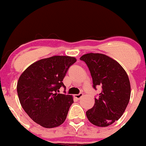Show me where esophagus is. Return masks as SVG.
<instances>
[{"instance_id":"obj_1","label":"esophagus","mask_w":146,"mask_h":146,"mask_svg":"<svg viewBox=\"0 0 146 146\" xmlns=\"http://www.w3.org/2000/svg\"><path fill=\"white\" fill-rule=\"evenodd\" d=\"M83 93H79V94L74 95V97L77 99H80L82 97H83Z\"/></svg>"}]
</instances>
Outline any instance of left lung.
Masks as SVG:
<instances>
[{
  "instance_id": "1",
  "label": "left lung",
  "mask_w": 146,
  "mask_h": 146,
  "mask_svg": "<svg viewBox=\"0 0 146 146\" xmlns=\"http://www.w3.org/2000/svg\"><path fill=\"white\" fill-rule=\"evenodd\" d=\"M88 67L93 88L102 87L86 116L92 124L106 127L118 121L125 112L131 98V83L119 63L102 53H87L80 58Z\"/></svg>"
}]
</instances>
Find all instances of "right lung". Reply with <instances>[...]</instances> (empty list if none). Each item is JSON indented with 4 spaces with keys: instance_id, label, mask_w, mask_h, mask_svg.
Here are the masks:
<instances>
[{
    "instance_id": "add662e5",
    "label": "right lung",
    "mask_w": 146,
    "mask_h": 146,
    "mask_svg": "<svg viewBox=\"0 0 146 146\" xmlns=\"http://www.w3.org/2000/svg\"><path fill=\"white\" fill-rule=\"evenodd\" d=\"M76 58L55 56L43 58L28 66L17 83L21 106L36 123L46 128L61 125L66 121L73 96L58 93L66 72Z\"/></svg>"
}]
</instances>
